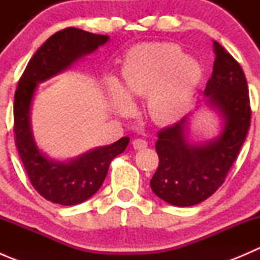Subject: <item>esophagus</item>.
Listing matches in <instances>:
<instances>
[{"label":"esophagus","instance_id":"34e87169","mask_svg":"<svg viewBox=\"0 0 260 260\" xmlns=\"http://www.w3.org/2000/svg\"><path fill=\"white\" fill-rule=\"evenodd\" d=\"M132 145L135 149H142L147 147V141L143 140V138H136V140L132 142Z\"/></svg>","mask_w":260,"mask_h":260}]
</instances>
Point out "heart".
<instances>
[{
	"label": "heart",
	"instance_id": "1",
	"mask_svg": "<svg viewBox=\"0 0 260 260\" xmlns=\"http://www.w3.org/2000/svg\"><path fill=\"white\" fill-rule=\"evenodd\" d=\"M203 78L198 61L175 44H146L131 49L122 68L123 90L115 80L108 88L119 114L131 111L129 96H147L146 111L153 122L169 124L187 108Z\"/></svg>",
	"mask_w": 260,
	"mask_h": 260
}]
</instances>
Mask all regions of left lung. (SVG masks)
I'll return each instance as SVG.
<instances>
[{
  "label": "left lung",
  "mask_w": 260,
  "mask_h": 260,
  "mask_svg": "<svg viewBox=\"0 0 260 260\" xmlns=\"http://www.w3.org/2000/svg\"><path fill=\"white\" fill-rule=\"evenodd\" d=\"M214 50L216 57L205 95L224 117L220 137L205 146H190L185 138V118L157 135L159 162L151 188L175 206L203 203L224 183L250 127V101L242 67L216 41Z\"/></svg>",
  "instance_id": "obj_1"
}]
</instances>
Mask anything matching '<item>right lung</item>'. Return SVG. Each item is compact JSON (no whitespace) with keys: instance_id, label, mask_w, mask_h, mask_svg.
<instances>
[{"instance_id":"right-lung-1","label":"right lung","mask_w":260,"mask_h":260,"mask_svg":"<svg viewBox=\"0 0 260 260\" xmlns=\"http://www.w3.org/2000/svg\"><path fill=\"white\" fill-rule=\"evenodd\" d=\"M108 41L96 35L67 27L51 35L34 54L18 80L14 102V136L25 171L36 191L54 204L77 205L88 200L103 183L112 159L129 143L123 137L111 146L96 148L69 164L49 161L39 152L30 129V106L40 81L67 69L83 55Z\"/></svg>"}]
</instances>
